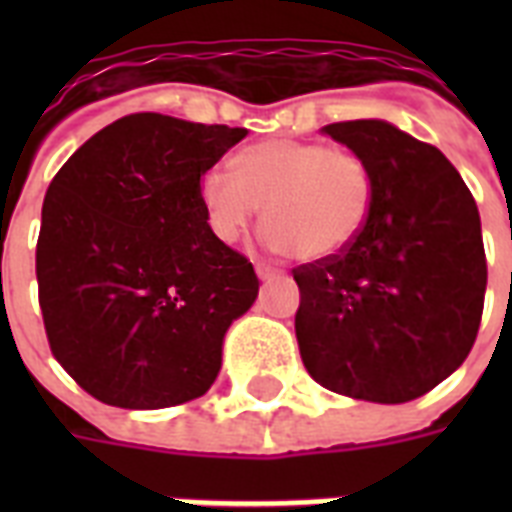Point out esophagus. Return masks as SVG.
Instances as JSON below:
<instances>
[{"label":"esophagus","mask_w":512,"mask_h":512,"mask_svg":"<svg viewBox=\"0 0 512 512\" xmlns=\"http://www.w3.org/2000/svg\"><path fill=\"white\" fill-rule=\"evenodd\" d=\"M257 276H260L263 281H271V279H279L281 271H279V268H273V265H268V263H257Z\"/></svg>","instance_id":"obj_1"}]
</instances>
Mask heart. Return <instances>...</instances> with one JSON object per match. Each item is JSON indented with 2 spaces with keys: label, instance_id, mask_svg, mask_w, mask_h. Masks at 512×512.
<instances>
[{
  "label": "heart",
  "instance_id": "b5f03b06",
  "mask_svg": "<svg viewBox=\"0 0 512 512\" xmlns=\"http://www.w3.org/2000/svg\"><path fill=\"white\" fill-rule=\"evenodd\" d=\"M201 201L212 231L241 239L265 207V241L305 260L342 255L364 233L374 207L372 167L348 148L276 138L244 148L233 175L209 170Z\"/></svg>",
  "mask_w": 512,
  "mask_h": 512
}]
</instances>
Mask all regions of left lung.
Listing matches in <instances>:
<instances>
[{
	"label": "left lung",
	"instance_id": "1",
	"mask_svg": "<svg viewBox=\"0 0 512 512\" xmlns=\"http://www.w3.org/2000/svg\"><path fill=\"white\" fill-rule=\"evenodd\" d=\"M327 135L366 159L374 207L342 255L292 268L295 335L313 380L342 396L404 404L468 358L486 292L473 193L436 146L377 119Z\"/></svg>",
	"mask_w": 512,
	"mask_h": 512
}]
</instances>
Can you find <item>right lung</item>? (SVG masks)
<instances>
[{
    "label": "right lung",
    "mask_w": 512,
    "mask_h": 512,
    "mask_svg": "<svg viewBox=\"0 0 512 512\" xmlns=\"http://www.w3.org/2000/svg\"><path fill=\"white\" fill-rule=\"evenodd\" d=\"M244 135L130 114L52 177L36 241L39 308L52 356L92 398L164 409L215 382L225 332L260 279L209 228L201 177Z\"/></svg>",
    "instance_id": "right-lung-1"
}]
</instances>
